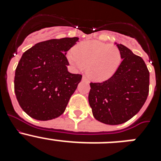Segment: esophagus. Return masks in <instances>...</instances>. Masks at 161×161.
I'll list each match as a JSON object with an SVG mask.
<instances>
[{
	"label": "esophagus",
	"instance_id": "34e87169",
	"mask_svg": "<svg viewBox=\"0 0 161 161\" xmlns=\"http://www.w3.org/2000/svg\"><path fill=\"white\" fill-rule=\"evenodd\" d=\"M82 80H84V81H89V80H88V79H87V77H86V76H83V77H82Z\"/></svg>",
	"mask_w": 161,
	"mask_h": 161
}]
</instances>
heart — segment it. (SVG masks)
Wrapping results in <instances>:
<instances>
[{
	"label": "heart",
	"mask_w": 161,
	"mask_h": 161,
	"mask_svg": "<svg viewBox=\"0 0 161 161\" xmlns=\"http://www.w3.org/2000/svg\"><path fill=\"white\" fill-rule=\"evenodd\" d=\"M70 63L78 69L87 67V73L92 80L103 81L111 77L122 61L120 50L114 45L98 41H86L68 54Z\"/></svg>",
	"instance_id": "obj_1"
}]
</instances>
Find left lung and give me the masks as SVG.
<instances>
[{"label": "left lung", "instance_id": "1", "mask_svg": "<svg viewBox=\"0 0 161 161\" xmlns=\"http://www.w3.org/2000/svg\"><path fill=\"white\" fill-rule=\"evenodd\" d=\"M123 61L113 76L102 82H91L89 102L97 120L119 125L134 117L147 100L149 71L140 56L117 44Z\"/></svg>", "mask_w": 161, "mask_h": 161}]
</instances>
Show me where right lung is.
Instances as JSON below:
<instances>
[{"label":"right lung","mask_w":161,"mask_h":161,"mask_svg":"<svg viewBox=\"0 0 161 161\" xmlns=\"http://www.w3.org/2000/svg\"><path fill=\"white\" fill-rule=\"evenodd\" d=\"M78 39L43 41L22 55L15 70L14 92L21 108L33 119L51 120L64 112L82 78L68 72L65 55Z\"/></svg>","instance_id":"add662e5"}]
</instances>
